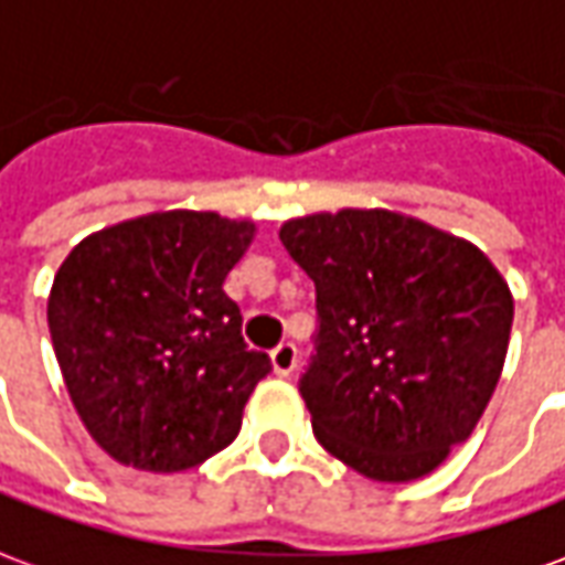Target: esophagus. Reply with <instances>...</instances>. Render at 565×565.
Segmentation results:
<instances>
[{
	"mask_svg": "<svg viewBox=\"0 0 565 565\" xmlns=\"http://www.w3.org/2000/svg\"><path fill=\"white\" fill-rule=\"evenodd\" d=\"M271 370L278 373V376H290L296 370V345L294 342H281V345H275L271 349Z\"/></svg>",
	"mask_w": 565,
	"mask_h": 565,
	"instance_id": "obj_1",
	"label": "esophagus"
}]
</instances>
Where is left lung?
<instances>
[{"mask_svg":"<svg viewBox=\"0 0 565 565\" xmlns=\"http://www.w3.org/2000/svg\"><path fill=\"white\" fill-rule=\"evenodd\" d=\"M278 235L315 281L299 392L318 444L382 483L431 475L499 385L508 281L471 242L382 207L296 216Z\"/></svg>","mask_w":565,"mask_h":565,"instance_id":"8db88e82","label":"left lung"}]
</instances>
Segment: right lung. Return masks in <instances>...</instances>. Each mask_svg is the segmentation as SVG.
<instances>
[{
  "mask_svg": "<svg viewBox=\"0 0 565 565\" xmlns=\"http://www.w3.org/2000/svg\"><path fill=\"white\" fill-rule=\"evenodd\" d=\"M250 220L161 211L78 242L54 275L49 330L88 434L121 465L171 475L226 449L256 382L223 290L254 242Z\"/></svg>",
  "mask_w": 565,
  "mask_h": 565,
  "instance_id": "right-lung-1",
  "label": "right lung"
}]
</instances>
